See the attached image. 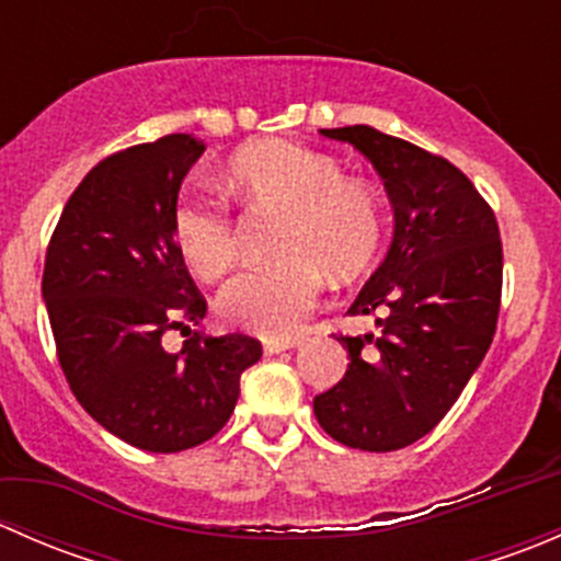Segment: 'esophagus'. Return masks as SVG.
Here are the masks:
<instances>
[{
    "instance_id": "1",
    "label": "esophagus",
    "mask_w": 561,
    "mask_h": 561,
    "mask_svg": "<svg viewBox=\"0 0 561 561\" xmlns=\"http://www.w3.org/2000/svg\"><path fill=\"white\" fill-rule=\"evenodd\" d=\"M296 344L298 342H276V339H268V342L263 344V350H265V355H279V353H285V350H293Z\"/></svg>"
}]
</instances>
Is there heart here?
Here are the masks:
<instances>
[{
  "instance_id": "heart-1",
  "label": "heart",
  "mask_w": 561,
  "mask_h": 561,
  "mask_svg": "<svg viewBox=\"0 0 561 561\" xmlns=\"http://www.w3.org/2000/svg\"><path fill=\"white\" fill-rule=\"evenodd\" d=\"M228 181L249 208H274L279 222L268 263L236 274L217 298L219 314L263 339H293L317 307L325 268L353 276L382 241V201L369 184L344 179L333 157L293 140H265L228 162ZM173 239L201 279L236 263V225L219 197L184 195L173 208Z\"/></svg>"
}]
</instances>
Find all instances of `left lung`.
<instances>
[{
    "label": "left lung",
    "mask_w": 561,
    "mask_h": 561,
    "mask_svg": "<svg viewBox=\"0 0 561 561\" xmlns=\"http://www.w3.org/2000/svg\"><path fill=\"white\" fill-rule=\"evenodd\" d=\"M320 133L353 144L377 168L396 230L388 257L350 307V314H382V331L339 333L347 371L314 396V415L336 443L388 454L448 415L491 347L502 298L500 225L445 157L366 124Z\"/></svg>",
    "instance_id": "left-lung-1"
}]
</instances>
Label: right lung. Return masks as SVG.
<instances>
[{"label":"right lung","instance_id":"add662e5","mask_svg":"<svg viewBox=\"0 0 561 561\" xmlns=\"http://www.w3.org/2000/svg\"><path fill=\"white\" fill-rule=\"evenodd\" d=\"M203 140L165 135L105 157L83 175L48 241L43 298L56 355L83 410L124 443L179 454L233 415L241 371L263 347L206 336V298L173 239V208ZM186 335L181 351L164 333Z\"/></svg>","mask_w":561,"mask_h":561}]
</instances>
